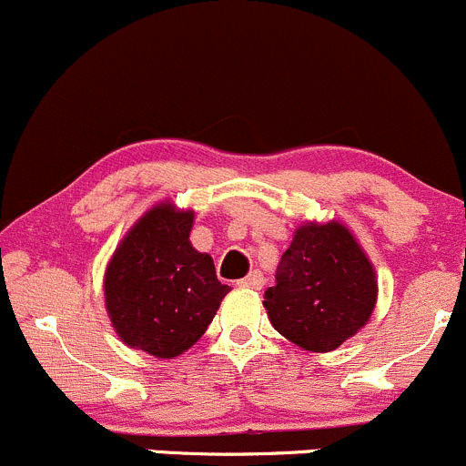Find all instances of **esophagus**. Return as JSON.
I'll list each match as a JSON object with an SVG mask.
<instances>
[{
  "label": "esophagus",
  "instance_id": "obj_1",
  "mask_svg": "<svg viewBox=\"0 0 466 466\" xmlns=\"http://www.w3.org/2000/svg\"><path fill=\"white\" fill-rule=\"evenodd\" d=\"M238 287L241 289H255V291H259L261 287H264V278H261L259 270H252L250 275H246L243 279H238Z\"/></svg>",
  "mask_w": 466,
  "mask_h": 466
}]
</instances>
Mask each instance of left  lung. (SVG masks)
I'll return each instance as SVG.
<instances>
[{
  "label": "left lung",
  "instance_id": "1",
  "mask_svg": "<svg viewBox=\"0 0 466 466\" xmlns=\"http://www.w3.org/2000/svg\"><path fill=\"white\" fill-rule=\"evenodd\" d=\"M273 328L311 353L355 337L378 302V275L355 234L339 220L300 225L266 289Z\"/></svg>",
  "mask_w": 466,
  "mask_h": 466
}]
</instances>
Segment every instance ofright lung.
Here are the masks:
<instances>
[{"instance_id":"right-lung-1","label":"right lung","mask_w":466,"mask_h":466,"mask_svg":"<svg viewBox=\"0 0 466 466\" xmlns=\"http://www.w3.org/2000/svg\"><path fill=\"white\" fill-rule=\"evenodd\" d=\"M193 209L157 202L129 228L104 270V305L129 348L173 360L207 332L228 284L193 248Z\"/></svg>"}]
</instances>
